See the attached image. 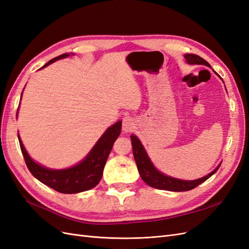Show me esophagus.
<instances>
[{
  "instance_id": "1",
  "label": "esophagus",
  "mask_w": 249,
  "mask_h": 249,
  "mask_svg": "<svg viewBox=\"0 0 249 249\" xmlns=\"http://www.w3.org/2000/svg\"><path fill=\"white\" fill-rule=\"evenodd\" d=\"M135 129V122L131 116H125L123 119V131L124 133H130Z\"/></svg>"
}]
</instances>
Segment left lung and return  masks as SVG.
<instances>
[{
	"label": "left lung",
	"instance_id": "1",
	"mask_svg": "<svg viewBox=\"0 0 249 249\" xmlns=\"http://www.w3.org/2000/svg\"><path fill=\"white\" fill-rule=\"evenodd\" d=\"M186 62L188 64H198V65H205L208 67H211V65L206 61L205 59L201 57L194 55V54H185L184 55ZM216 74H218L216 71H214ZM219 77V76H218ZM221 79V77H219ZM222 80V79H221ZM223 81V80H222ZM132 140V147H133V155L135 162L137 164V168L140 173L141 178L144 182L153 188L160 190H168V191H175V192H182V191H189L194 189L195 187H197L201 183L205 182L209 178L212 177L214 173L220 167L221 163L209 175L202 177L197 179L187 180V179H179L169 177L167 175H164L161 171L158 170L153 162L150 161L149 157L146 153L144 146L142 145L141 141L138 139L137 136L135 135H131Z\"/></svg>",
	"mask_w": 249,
	"mask_h": 249
}]
</instances>
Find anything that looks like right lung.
<instances>
[{"label":"right lung","instance_id":"add662e5","mask_svg":"<svg viewBox=\"0 0 249 249\" xmlns=\"http://www.w3.org/2000/svg\"><path fill=\"white\" fill-rule=\"evenodd\" d=\"M70 55L74 54H72V53H70V54L65 53V54L50 60L48 63L44 64L39 70L44 69V67L49 66L53 62L57 61V60L67 58ZM18 113V109L17 112V117ZM120 132H122V120H118L117 123L109 126L105 131V133L96 141L94 146L84 159L81 160L76 165H73V166L64 169H51L35 162L28 154L18 134V137L27 167L30 172L32 173V176L40 180L42 184L51 187L52 189L60 193L74 194L92 189V188L100 183L105 164H106L113 144H114L115 140L118 138Z\"/></svg>","mask_w":249,"mask_h":249}]
</instances>
